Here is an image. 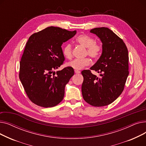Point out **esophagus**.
<instances>
[{"mask_svg": "<svg viewBox=\"0 0 146 146\" xmlns=\"http://www.w3.org/2000/svg\"><path fill=\"white\" fill-rule=\"evenodd\" d=\"M74 72H75V73H76V74H79V73H80V71H79V70H74Z\"/></svg>", "mask_w": 146, "mask_h": 146, "instance_id": "34e87169", "label": "esophagus"}]
</instances>
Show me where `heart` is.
<instances>
[{
  "instance_id": "1",
  "label": "heart",
  "mask_w": 146,
  "mask_h": 146,
  "mask_svg": "<svg viewBox=\"0 0 146 146\" xmlns=\"http://www.w3.org/2000/svg\"><path fill=\"white\" fill-rule=\"evenodd\" d=\"M76 41L81 45L86 48V54H88L92 58H98L101 56L102 48V46L95 42L93 38L85 35L82 34L79 35L76 38ZM63 54L64 56L67 58L70 59L72 57V47L69 43L66 44L63 48ZM90 63V60L89 58L82 59H74L67 63V66L75 70H80L84 67L88 66Z\"/></svg>"
}]
</instances>
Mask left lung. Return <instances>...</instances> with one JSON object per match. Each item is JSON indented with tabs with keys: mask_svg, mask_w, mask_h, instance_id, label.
<instances>
[{
	"mask_svg": "<svg viewBox=\"0 0 146 146\" xmlns=\"http://www.w3.org/2000/svg\"><path fill=\"white\" fill-rule=\"evenodd\" d=\"M90 33L96 35L102 43V54L90 70L100 73L98 78L90 70L82 72L83 98L94 106L111 104L124 89L129 74L128 52L123 40L108 28H95Z\"/></svg>",
	"mask_w": 146,
	"mask_h": 146,
	"instance_id": "8db88e82",
	"label": "left lung"
}]
</instances>
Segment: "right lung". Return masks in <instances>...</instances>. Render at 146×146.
Segmentation results:
<instances>
[{
  "label": "right lung",
  "instance_id": "right-lung-1",
  "mask_svg": "<svg viewBox=\"0 0 146 146\" xmlns=\"http://www.w3.org/2000/svg\"><path fill=\"white\" fill-rule=\"evenodd\" d=\"M69 31L50 27L31 35L20 61L19 79L31 102L44 108L63 99L66 84L74 75L70 67L54 72L64 61L61 45L73 37Z\"/></svg>",
  "mask_w": 146,
  "mask_h": 146
}]
</instances>
